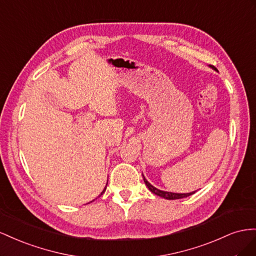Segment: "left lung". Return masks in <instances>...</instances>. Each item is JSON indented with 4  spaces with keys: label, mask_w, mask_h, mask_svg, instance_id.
Segmentation results:
<instances>
[{
    "label": "left lung",
    "mask_w": 256,
    "mask_h": 256,
    "mask_svg": "<svg viewBox=\"0 0 256 256\" xmlns=\"http://www.w3.org/2000/svg\"><path fill=\"white\" fill-rule=\"evenodd\" d=\"M210 68L218 72V70H216L214 66H212V65H210ZM142 178H144V182L146 184V186H147V188L150 190V191H151L153 194H156V195H158V196H160V197H163V198H165V200H180V198H184V197H188V196L192 195V194H194V193L196 192V191H193V192H191V193H172V192L162 191V190H158V188H156V186H153L150 184V182L144 178V174H142Z\"/></svg>",
    "instance_id": "obj_1"
}]
</instances>
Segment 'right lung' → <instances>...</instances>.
Instances as JSON below:
<instances>
[{"label": "right lung", "mask_w": 256, "mask_h": 256, "mask_svg": "<svg viewBox=\"0 0 256 256\" xmlns=\"http://www.w3.org/2000/svg\"><path fill=\"white\" fill-rule=\"evenodd\" d=\"M106 188H107V184H106V186H105V188H104V190H103V191H102V193H100V195H103V194H104V193H105V191H106ZM92 202H93V200H92ZM88 204H89V202H88Z\"/></svg>", "instance_id": "right-lung-1"}]
</instances>
